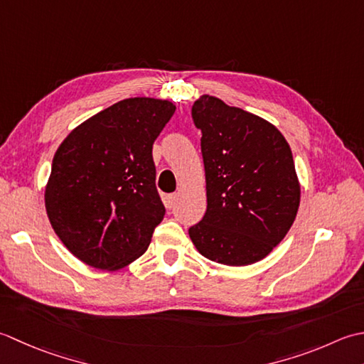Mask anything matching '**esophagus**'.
Returning a JSON list of instances; mask_svg holds the SVG:
<instances>
[{
	"instance_id": "1",
	"label": "esophagus",
	"mask_w": 364,
	"mask_h": 364,
	"mask_svg": "<svg viewBox=\"0 0 364 364\" xmlns=\"http://www.w3.org/2000/svg\"><path fill=\"white\" fill-rule=\"evenodd\" d=\"M177 198H179V196H177L176 193H174V195H168L166 196V207H168V209H173V207L177 203Z\"/></svg>"
}]
</instances>
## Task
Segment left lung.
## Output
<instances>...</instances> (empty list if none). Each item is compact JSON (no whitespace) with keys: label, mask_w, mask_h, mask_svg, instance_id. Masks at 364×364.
Returning a JSON list of instances; mask_svg holds the SVG:
<instances>
[{"label":"left lung","mask_w":364,"mask_h":364,"mask_svg":"<svg viewBox=\"0 0 364 364\" xmlns=\"http://www.w3.org/2000/svg\"><path fill=\"white\" fill-rule=\"evenodd\" d=\"M201 129L207 209L188 229L213 262L261 261L284 239L300 205L291 146L275 125L204 94L191 108Z\"/></svg>","instance_id":"1"}]
</instances>
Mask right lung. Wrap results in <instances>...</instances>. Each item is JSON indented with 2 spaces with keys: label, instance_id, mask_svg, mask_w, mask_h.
I'll return each mask as SVG.
<instances>
[{
  "label": "right lung",
  "instance_id": "add662e5",
  "mask_svg": "<svg viewBox=\"0 0 364 364\" xmlns=\"http://www.w3.org/2000/svg\"><path fill=\"white\" fill-rule=\"evenodd\" d=\"M174 111L169 100L125 99L77 125L59 144L46 210L81 262L116 272L146 253L165 217L152 144Z\"/></svg>",
  "mask_w": 364,
  "mask_h": 364
}]
</instances>
